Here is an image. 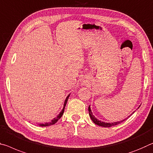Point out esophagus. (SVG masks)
I'll use <instances>...</instances> for the list:
<instances>
[{"mask_svg":"<svg viewBox=\"0 0 153 153\" xmlns=\"http://www.w3.org/2000/svg\"><path fill=\"white\" fill-rule=\"evenodd\" d=\"M81 85L85 86V85H86V84H87V81H85V80H84V79H82L81 81Z\"/></svg>","mask_w":153,"mask_h":153,"instance_id":"34e87169","label":"esophagus"}]
</instances>
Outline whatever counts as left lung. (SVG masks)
Segmentation results:
<instances>
[{
	"label": "left lung",
	"instance_id": "left-lung-1",
	"mask_svg": "<svg viewBox=\"0 0 153 153\" xmlns=\"http://www.w3.org/2000/svg\"><path fill=\"white\" fill-rule=\"evenodd\" d=\"M88 111H89V117L92 120V121H93L95 124L97 125V126H101V127H112V126H117V125H118L119 123H121L123 122L126 119H125L123 120H122V121H117V122H113V123H105L104 121H100V120L97 119L96 117L94 116L92 113L91 112V108H90V105L88 108ZM133 112V113H134ZM132 113V114H133ZM131 115H129L128 117H129ZM128 117H127V119H128Z\"/></svg>",
	"mask_w": 153,
	"mask_h": 153
}]
</instances>
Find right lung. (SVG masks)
<instances>
[{"mask_svg": "<svg viewBox=\"0 0 153 153\" xmlns=\"http://www.w3.org/2000/svg\"><path fill=\"white\" fill-rule=\"evenodd\" d=\"M70 95H71V94H70L68 95V96L66 97V100H65L63 108H62V111L59 112V114L58 115H57L56 118H54L53 119H52L51 121L49 122V123H40V124H39V126H41V127H47V126H52V125H54L55 123H57V121H58V120H59L60 118H61V117H62V115H63V114H64L65 106H66V103H67V101H68V97H69V96H70Z\"/></svg>", "mask_w": 153, "mask_h": 153, "instance_id": "right-lung-1", "label": "right lung"}]
</instances>
